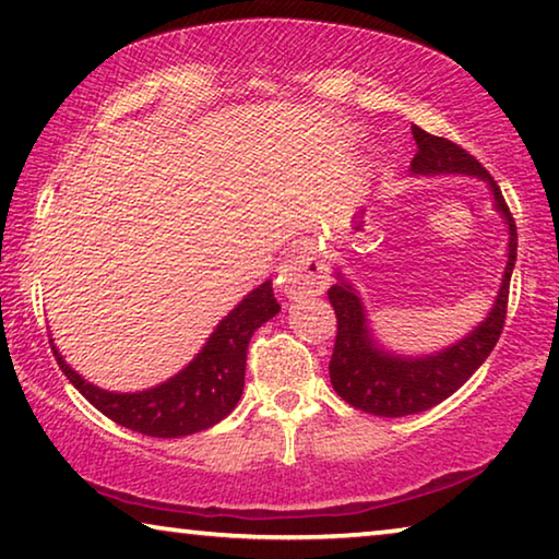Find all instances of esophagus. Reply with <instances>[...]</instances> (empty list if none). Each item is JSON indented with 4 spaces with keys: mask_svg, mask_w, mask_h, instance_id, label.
Returning <instances> with one entry per match:
<instances>
[{
    "mask_svg": "<svg viewBox=\"0 0 559 559\" xmlns=\"http://www.w3.org/2000/svg\"><path fill=\"white\" fill-rule=\"evenodd\" d=\"M328 263L316 243H300L286 255L278 269V283L288 296H313L328 288Z\"/></svg>",
    "mask_w": 559,
    "mask_h": 559,
    "instance_id": "obj_1",
    "label": "esophagus"
}]
</instances>
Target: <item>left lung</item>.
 Segmentation results:
<instances>
[{
  "mask_svg": "<svg viewBox=\"0 0 559 559\" xmlns=\"http://www.w3.org/2000/svg\"><path fill=\"white\" fill-rule=\"evenodd\" d=\"M413 139L418 144V154L411 162V176H418V179L473 176L487 183L492 206L508 228V261H504L498 296L483 321L473 325V331H467L463 338L432 353H401L388 348L378 338L360 290L341 269L335 271V286L328 290V300L338 318V335H335L331 368H328L333 391L358 411L380 415V418H403V415L428 411L453 395L483 366L502 333L510 278L518 261L515 221L510 216L500 186L492 181L480 162L453 141L432 136L420 127H413Z\"/></svg>",
  "mask_w": 559,
  "mask_h": 559,
  "instance_id": "left-lung-1",
  "label": "left lung"
}]
</instances>
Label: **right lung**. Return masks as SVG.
<instances>
[{"label": "right lung", "mask_w": 559, "mask_h": 559, "mask_svg": "<svg viewBox=\"0 0 559 559\" xmlns=\"http://www.w3.org/2000/svg\"><path fill=\"white\" fill-rule=\"evenodd\" d=\"M278 311L273 283L263 281L221 318L214 333L179 373L136 393L104 391L88 383L64 360L55 338L49 343L69 383L106 418L141 436L183 438L221 423L241 401L248 341Z\"/></svg>", "instance_id": "1"}]
</instances>
